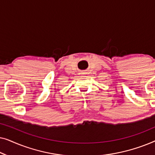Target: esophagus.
Masks as SVG:
<instances>
[{
  "label": "esophagus",
  "mask_w": 155,
  "mask_h": 155,
  "mask_svg": "<svg viewBox=\"0 0 155 155\" xmlns=\"http://www.w3.org/2000/svg\"><path fill=\"white\" fill-rule=\"evenodd\" d=\"M82 74H84V73H83V72H82Z\"/></svg>",
  "instance_id": "1"
}]
</instances>
